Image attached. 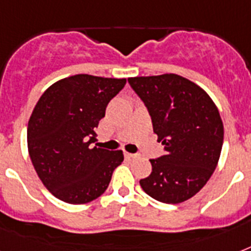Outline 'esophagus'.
I'll use <instances>...</instances> for the list:
<instances>
[{
    "label": "esophagus",
    "instance_id": "esophagus-1",
    "mask_svg": "<svg viewBox=\"0 0 251 251\" xmlns=\"http://www.w3.org/2000/svg\"><path fill=\"white\" fill-rule=\"evenodd\" d=\"M125 156H126V157H129V159H138V157H139V155H138V153H129V152H126V153H125Z\"/></svg>",
    "mask_w": 251,
    "mask_h": 251
}]
</instances>
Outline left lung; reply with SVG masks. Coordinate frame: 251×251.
<instances>
[{
  "label": "left lung",
  "instance_id": "obj_1",
  "mask_svg": "<svg viewBox=\"0 0 251 251\" xmlns=\"http://www.w3.org/2000/svg\"><path fill=\"white\" fill-rule=\"evenodd\" d=\"M127 80L145 102L165 151L150 160L152 172L139 181L142 189L159 202H185L206 185L218 165L224 139L218 108L206 91L177 74Z\"/></svg>",
  "mask_w": 251,
  "mask_h": 251
}]
</instances>
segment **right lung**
I'll return each mask as SVG.
<instances>
[{"label": "right lung", "instance_id": "add662e5", "mask_svg": "<svg viewBox=\"0 0 251 251\" xmlns=\"http://www.w3.org/2000/svg\"><path fill=\"white\" fill-rule=\"evenodd\" d=\"M125 84L126 79L78 74L53 83L39 99L27 127L28 153L56 198L83 204L106 190L124 153L91 143L108 102Z\"/></svg>", "mask_w": 251, "mask_h": 251}]
</instances>
